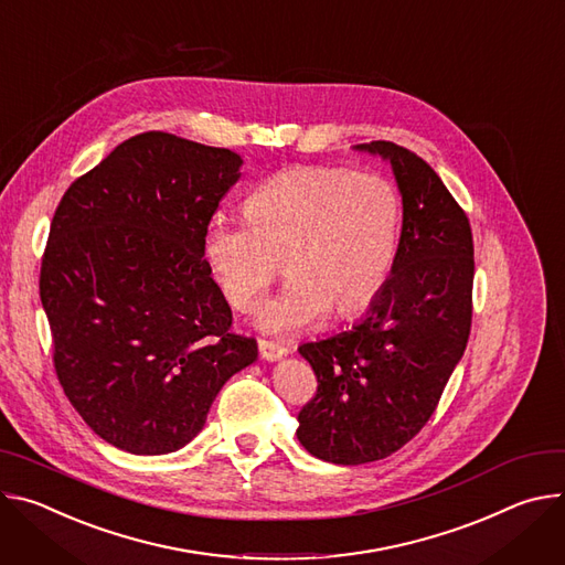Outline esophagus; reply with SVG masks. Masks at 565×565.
<instances>
[{
    "label": "esophagus",
    "mask_w": 565,
    "mask_h": 565,
    "mask_svg": "<svg viewBox=\"0 0 565 565\" xmlns=\"http://www.w3.org/2000/svg\"><path fill=\"white\" fill-rule=\"evenodd\" d=\"M258 350H260V356L267 361H278L280 356L287 354V348L282 343L269 341V339H258Z\"/></svg>",
    "instance_id": "1"
}]
</instances>
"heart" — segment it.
Returning a JSON list of instances; mask_svg holds the SVG:
<instances>
[{"instance_id": "b5f03b06", "label": "heart", "mask_w": 565, "mask_h": 565, "mask_svg": "<svg viewBox=\"0 0 565 565\" xmlns=\"http://www.w3.org/2000/svg\"><path fill=\"white\" fill-rule=\"evenodd\" d=\"M244 220L213 217L204 231V258L224 298L248 309L278 276L258 323L294 332L330 309L352 319L377 298L393 271L402 204L391 181L337 166H291L250 191Z\"/></svg>"}]
</instances>
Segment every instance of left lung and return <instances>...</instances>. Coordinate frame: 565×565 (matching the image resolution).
<instances>
[{"label":"left lung","instance_id":"left-lung-1","mask_svg":"<svg viewBox=\"0 0 565 565\" xmlns=\"http://www.w3.org/2000/svg\"><path fill=\"white\" fill-rule=\"evenodd\" d=\"M356 148L391 161L404 213L393 274L365 319L298 348L319 386L298 413L296 435L334 465L382 460L413 440L465 354L473 315L467 213L408 148Z\"/></svg>","mask_w":565,"mask_h":565}]
</instances>
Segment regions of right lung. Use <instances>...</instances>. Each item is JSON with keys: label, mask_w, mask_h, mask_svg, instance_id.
Wrapping results in <instances>:
<instances>
[{"label": "right lung", "mask_w": 565, "mask_h": 565, "mask_svg": "<svg viewBox=\"0 0 565 565\" xmlns=\"http://www.w3.org/2000/svg\"><path fill=\"white\" fill-rule=\"evenodd\" d=\"M239 154L168 132L116 146L62 195L40 269L57 382L87 426L137 456L170 454L258 343L231 332L204 231Z\"/></svg>", "instance_id": "obj_1"}]
</instances>
